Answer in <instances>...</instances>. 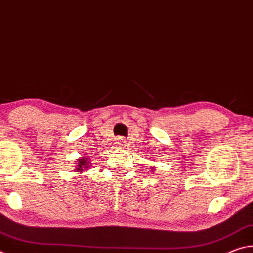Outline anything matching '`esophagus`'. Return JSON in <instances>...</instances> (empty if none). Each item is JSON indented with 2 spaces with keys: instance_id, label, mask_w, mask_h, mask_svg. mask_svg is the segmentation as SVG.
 Wrapping results in <instances>:
<instances>
[{
  "instance_id": "obj_1",
  "label": "esophagus",
  "mask_w": 253,
  "mask_h": 253,
  "mask_svg": "<svg viewBox=\"0 0 253 253\" xmlns=\"http://www.w3.org/2000/svg\"><path fill=\"white\" fill-rule=\"evenodd\" d=\"M118 140H119V143H121V144L123 145V143H124V139H122V138H121V139H118Z\"/></svg>"
}]
</instances>
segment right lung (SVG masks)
<instances>
[{"mask_svg": "<svg viewBox=\"0 0 253 253\" xmlns=\"http://www.w3.org/2000/svg\"><path fill=\"white\" fill-rule=\"evenodd\" d=\"M88 168H89V162L87 161V157L80 158L79 162H78V169H77V170H80V172H83V169H87Z\"/></svg>", "mask_w": 253, "mask_h": 253, "instance_id": "obj_1", "label": "right lung"}]
</instances>
